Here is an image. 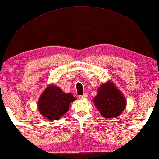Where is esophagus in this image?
I'll use <instances>...</instances> for the list:
<instances>
[{
    "mask_svg": "<svg viewBox=\"0 0 159 159\" xmlns=\"http://www.w3.org/2000/svg\"><path fill=\"white\" fill-rule=\"evenodd\" d=\"M78 97H79L80 99H84V98H85L86 97H87V94L84 93L83 95H81V96H79Z\"/></svg>",
    "mask_w": 159,
    "mask_h": 159,
    "instance_id": "esophagus-1",
    "label": "esophagus"
}]
</instances>
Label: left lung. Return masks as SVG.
<instances>
[{
  "instance_id": "8db88e82",
  "label": "left lung",
  "mask_w": 159,
  "mask_h": 159,
  "mask_svg": "<svg viewBox=\"0 0 159 159\" xmlns=\"http://www.w3.org/2000/svg\"><path fill=\"white\" fill-rule=\"evenodd\" d=\"M93 102L105 118L117 117L126 107L124 96L112 82H107L98 88Z\"/></svg>"
}]
</instances>
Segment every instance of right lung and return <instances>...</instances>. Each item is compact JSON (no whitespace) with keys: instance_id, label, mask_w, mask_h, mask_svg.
<instances>
[{"instance_id":"add662e5","label":"right lung","mask_w":159,"mask_h":159,"mask_svg":"<svg viewBox=\"0 0 159 159\" xmlns=\"http://www.w3.org/2000/svg\"><path fill=\"white\" fill-rule=\"evenodd\" d=\"M75 99L72 94L65 93L60 88L49 85L39 99L38 109L49 120H58L69 110L70 104Z\"/></svg>"}]
</instances>
